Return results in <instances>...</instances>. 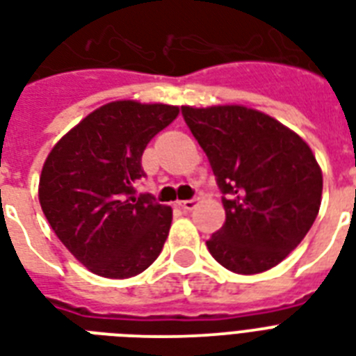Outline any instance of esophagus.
<instances>
[{
    "label": "esophagus",
    "instance_id": "1",
    "mask_svg": "<svg viewBox=\"0 0 356 356\" xmlns=\"http://www.w3.org/2000/svg\"><path fill=\"white\" fill-rule=\"evenodd\" d=\"M178 206H180L181 209H193L195 206H197V198H191V200H180Z\"/></svg>",
    "mask_w": 356,
    "mask_h": 356
}]
</instances>
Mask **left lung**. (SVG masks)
Returning a JSON list of instances; mask_svg holds the SVG:
<instances>
[{"label":"left lung","mask_w":356,"mask_h":356,"mask_svg":"<svg viewBox=\"0 0 356 356\" xmlns=\"http://www.w3.org/2000/svg\"><path fill=\"white\" fill-rule=\"evenodd\" d=\"M222 193L227 221L206 241L239 275L271 269L316 221L323 176L312 150L290 128L243 106H181Z\"/></svg>","instance_id":"8db88e82"}]
</instances>
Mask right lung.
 I'll list each match as a JSON object with an SVG mask.
<instances>
[{"label": "right lung", "mask_w": 356, "mask_h": 356, "mask_svg": "<svg viewBox=\"0 0 356 356\" xmlns=\"http://www.w3.org/2000/svg\"><path fill=\"white\" fill-rule=\"evenodd\" d=\"M178 107L111 102L96 109L51 148L38 200L57 238L89 271L129 278L152 266L169 236L172 209L148 193L140 158Z\"/></svg>", "instance_id": "add662e5"}]
</instances>
